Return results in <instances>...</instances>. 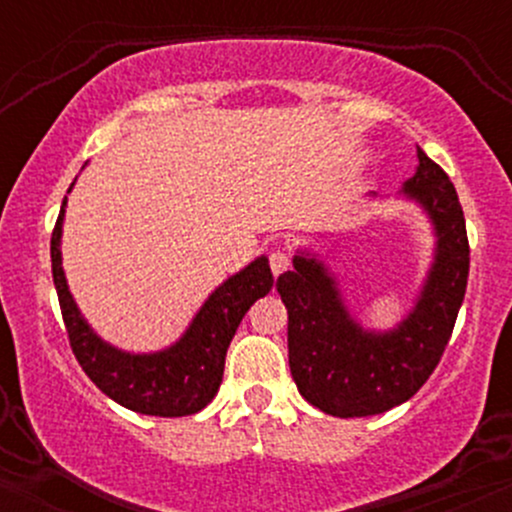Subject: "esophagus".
<instances>
[{"mask_svg": "<svg viewBox=\"0 0 512 512\" xmlns=\"http://www.w3.org/2000/svg\"><path fill=\"white\" fill-rule=\"evenodd\" d=\"M269 267H272L274 276L284 274L286 269L291 267V252L284 250V248H276L272 250V255H269Z\"/></svg>", "mask_w": 512, "mask_h": 512, "instance_id": "34e87169", "label": "esophagus"}]
</instances>
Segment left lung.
Returning <instances> with one entry per match:
<instances>
[{
    "label": "left lung",
    "mask_w": 512,
    "mask_h": 512,
    "mask_svg": "<svg viewBox=\"0 0 512 512\" xmlns=\"http://www.w3.org/2000/svg\"><path fill=\"white\" fill-rule=\"evenodd\" d=\"M419 166L402 185L431 219L433 264L409 315L387 332L366 330L344 305L337 279L308 250L276 279L289 313V366L298 392L325 414L373 416L407 402L438 366L464 301L469 243L455 187L416 149Z\"/></svg>",
    "instance_id": "left-lung-1"
}]
</instances>
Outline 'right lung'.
<instances>
[{"label": "right lung", "mask_w": 512, "mask_h": 512, "mask_svg": "<svg viewBox=\"0 0 512 512\" xmlns=\"http://www.w3.org/2000/svg\"><path fill=\"white\" fill-rule=\"evenodd\" d=\"M74 185V182H72ZM72 192V187H69ZM67 197L50 240L52 279L69 344L88 378L122 407L146 416H187L204 409L219 392L226 351L240 320L274 286L267 257H257L204 301L175 344L154 354H129L103 342L76 308L62 269V221Z\"/></svg>", "instance_id": "obj_1"}]
</instances>
